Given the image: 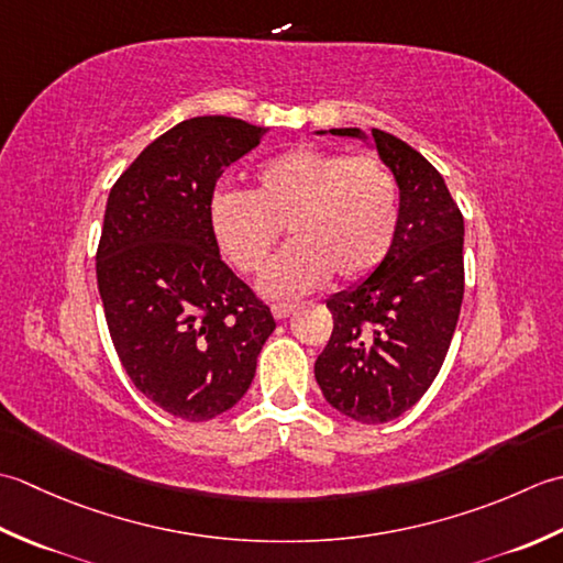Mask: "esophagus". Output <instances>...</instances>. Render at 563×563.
Returning a JSON list of instances; mask_svg holds the SVG:
<instances>
[{
	"mask_svg": "<svg viewBox=\"0 0 563 563\" xmlns=\"http://www.w3.org/2000/svg\"><path fill=\"white\" fill-rule=\"evenodd\" d=\"M296 311V303H272V316L277 320L289 318Z\"/></svg>",
	"mask_w": 563,
	"mask_h": 563,
	"instance_id": "34e87169",
	"label": "esophagus"
}]
</instances>
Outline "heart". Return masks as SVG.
<instances>
[{
    "instance_id": "b5f03b06",
    "label": "heart",
    "mask_w": 563,
    "mask_h": 563,
    "mask_svg": "<svg viewBox=\"0 0 563 563\" xmlns=\"http://www.w3.org/2000/svg\"><path fill=\"white\" fill-rule=\"evenodd\" d=\"M209 216L218 247L243 274L265 267L286 225L291 243L262 291L298 296L330 274L360 282L382 265L400 225V189L384 159L303 145L262 163L255 191H218Z\"/></svg>"
}]
</instances>
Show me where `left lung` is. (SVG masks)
<instances>
[{
	"mask_svg": "<svg viewBox=\"0 0 563 563\" xmlns=\"http://www.w3.org/2000/svg\"><path fill=\"white\" fill-rule=\"evenodd\" d=\"M372 137L398 179L400 225L382 265L328 298L332 335L316 360L328 404L366 426L404 416L428 391L464 298V218L442 175L400 137L378 129Z\"/></svg>",
	"mask_w": 563,
	"mask_h": 563,
	"instance_id": "1",
	"label": "left lung"
}]
</instances>
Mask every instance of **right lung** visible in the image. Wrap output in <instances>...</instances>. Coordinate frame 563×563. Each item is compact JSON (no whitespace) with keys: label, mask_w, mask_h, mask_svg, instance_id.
<instances>
[{"label":"right lung","mask_w":563,"mask_h":563,"mask_svg":"<svg viewBox=\"0 0 563 563\" xmlns=\"http://www.w3.org/2000/svg\"><path fill=\"white\" fill-rule=\"evenodd\" d=\"M262 125L231 117L177 123L111 187L97 247L109 335L137 391L203 422L233 408L277 328L267 303L218 255V177L260 145Z\"/></svg>","instance_id":"obj_1"}]
</instances>
